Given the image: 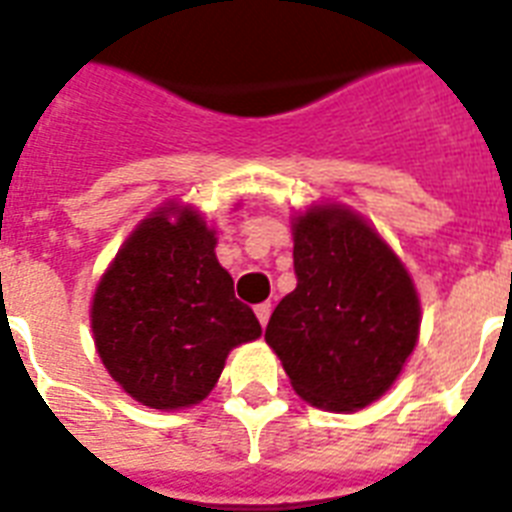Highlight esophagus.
<instances>
[{
	"label": "esophagus",
	"instance_id": "esophagus-1",
	"mask_svg": "<svg viewBox=\"0 0 512 512\" xmlns=\"http://www.w3.org/2000/svg\"><path fill=\"white\" fill-rule=\"evenodd\" d=\"M256 316H259L261 327H266L269 316H272V306H269V303H259V306H256Z\"/></svg>",
	"mask_w": 512,
	"mask_h": 512
}]
</instances>
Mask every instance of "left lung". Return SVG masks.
<instances>
[{
    "mask_svg": "<svg viewBox=\"0 0 512 512\" xmlns=\"http://www.w3.org/2000/svg\"><path fill=\"white\" fill-rule=\"evenodd\" d=\"M295 290L266 324L293 390L327 411H358L392 387L413 353L421 308L392 248L361 217L316 206L293 227Z\"/></svg>",
    "mask_w": 512,
    "mask_h": 512,
    "instance_id": "left-lung-1",
    "label": "left lung"
}]
</instances>
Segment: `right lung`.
<instances>
[{
	"instance_id": "right-lung-1",
	"label": "right lung",
	"mask_w": 512,
	"mask_h": 512,
	"mask_svg": "<svg viewBox=\"0 0 512 512\" xmlns=\"http://www.w3.org/2000/svg\"><path fill=\"white\" fill-rule=\"evenodd\" d=\"M214 246V230L193 209L156 211L96 287V350L114 382L149 408L175 411L204 400L227 353L261 335Z\"/></svg>"
}]
</instances>
